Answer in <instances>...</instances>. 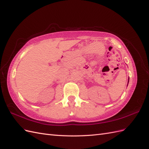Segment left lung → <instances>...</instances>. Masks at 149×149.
Returning <instances> with one entry per match:
<instances>
[{"instance_id": "left-lung-1", "label": "left lung", "mask_w": 149, "mask_h": 149, "mask_svg": "<svg viewBox=\"0 0 149 149\" xmlns=\"http://www.w3.org/2000/svg\"><path fill=\"white\" fill-rule=\"evenodd\" d=\"M128 83H129V81H128Z\"/></svg>"}]
</instances>
